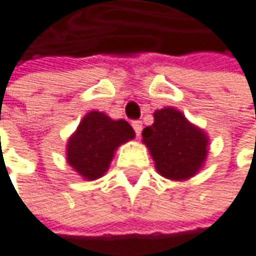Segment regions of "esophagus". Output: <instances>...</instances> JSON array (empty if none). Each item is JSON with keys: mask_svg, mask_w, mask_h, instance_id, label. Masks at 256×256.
Listing matches in <instances>:
<instances>
[{"mask_svg": "<svg viewBox=\"0 0 256 256\" xmlns=\"http://www.w3.org/2000/svg\"><path fill=\"white\" fill-rule=\"evenodd\" d=\"M132 128H134V131H136V136H137V137H140L142 130H143L142 122H140V120H134V122H132Z\"/></svg>", "mask_w": 256, "mask_h": 256, "instance_id": "34e87169", "label": "esophagus"}]
</instances>
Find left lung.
<instances>
[{
  "instance_id": "obj_1",
  "label": "left lung",
  "mask_w": 256,
  "mask_h": 256,
  "mask_svg": "<svg viewBox=\"0 0 256 256\" xmlns=\"http://www.w3.org/2000/svg\"><path fill=\"white\" fill-rule=\"evenodd\" d=\"M156 170L169 180L193 176L205 162L208 138L172 107L156 110L154 124L142 132Z\"/></svg>"
}]
</instances>
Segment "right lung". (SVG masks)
Returning a JSON list of instances; mask_svg holds the SVG:
<instances>
[{"label":"right lung","instance_id":"add662e5","mask_svg":"<svg viewBox=\"0 0 256 256\" xmlns=\"http://www.w3.org/2000/svg\"><path fill=\"white\" fill-rule=\"evenodd\" d=\"M134 136L126 120H112L104 113L90 112L68 142V163L81 176L93 181L107 172L116 148Z\"/></svg>","mask_w":256,"mask_h":256}]
</instances>
